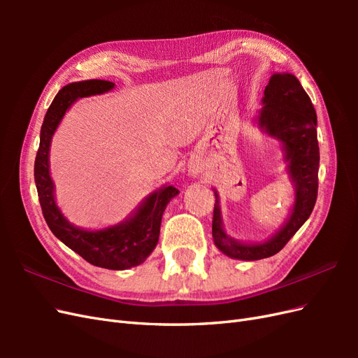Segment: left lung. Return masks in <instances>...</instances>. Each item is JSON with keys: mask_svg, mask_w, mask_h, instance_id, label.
I'll list each match as a JSON object with an SVG mask.
<instances>
[{"mask_svg": "<svg viewBox=\"0 0 358 358\" xmlns=\"http://www.w3.org/2000/svg\"><path fill=\"white\" fill-rule=\"evenodd\" d=\"M267 134L284 143L289 161V175L296 183V203L288 222L264 243L243 245L230 239L222 230L218 196L215 192L212 236L221 252L237 259H262L278 254L310 216L318 196L320 148L317 138V113L306 91L296 76L276 73L268 80L263 96V109L257 117Z\"/></svg>", "mask_w": 358, "mask_h": 358, "instance_id": "left-lung-1", "label": "left lung"}]
</instances>
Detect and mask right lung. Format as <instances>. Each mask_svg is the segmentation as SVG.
Segmentation results:
<instances>
[{
  "instance_id": "right-lung-1",
  "label": "right lung",
  "mask_w": 358,
  "mask_h": 358,
  "mask_svg": "<svg viewBox=\"0 0 358 358\" xmlns=\"http://www.w3.org/2000/svg\"><path fill=\"white\" fill-rule=\"evenodd\" d=\"M113 86V82L92 79L70 83L57 94L41 125L40 146L34 162V179L43 216L50 231L90 264L110 270H124L143 263L154 251L158 243L162 213L179 189L175 187L161 188L149 196L133 218L124 224L100 231H86L76 229L57 208L53 199V183L49 175L50 140L64 113L78 99L107 92Z\"/></svg>"
}]
</instances>
